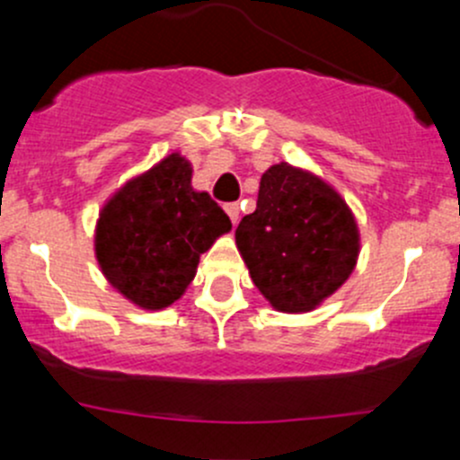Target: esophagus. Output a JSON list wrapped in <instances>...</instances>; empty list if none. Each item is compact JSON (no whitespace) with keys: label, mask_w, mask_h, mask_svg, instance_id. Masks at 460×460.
Wrapping results in <instances>:
<instances>
[{"label":"esophagus","mask_w":460,"mask_h":460,"mask_svg":"<svg viewBox=\"0 0 460 460\" xmlns=\"http://www.w3.org/2000/svg\"><path fill=\"white\" fill-rule=\"evenodd\" d=\"M225 211H226V216L231 217V225H238V220H240V207L235 202H231V204H226L225 207Z\"/></svg>","instance_id":"obj_1"}]
</instances>
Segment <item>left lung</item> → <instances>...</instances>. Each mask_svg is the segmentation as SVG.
Returning <instances> with one entry per match:
<instances>
[{
    "label": "left lung",
    "mask_w": 460,
    "mask_h": 460,
    "mask_svg": "<svg viewBox=\"0 0 460 460\" xmlns=\"http://www.w3.org/2000/svg\"><path fill=\"white\" fill-rule=\"evenodd\" d=\"M235 244L253 285L276 312L307 314L354 273L360 231L332 184L280 162L262 173L258 207L240 220Z\"/></svg>",
    "instance_id": "1"
}]
</instances>
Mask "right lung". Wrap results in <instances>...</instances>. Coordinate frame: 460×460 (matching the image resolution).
I'll return each mask as SVG.
<instances>
[{"label":"right lung","instance_id":"obj_1","mask_svg":"<svg viewBox=\"0 0 460 460\" xmlns=\"http://www.w3.org/2000/svg\"><path fill=\"white\" fill-rule=\"evenodd\" d=\"M193 166L178 151L122 184L95 225V260L118 294L146 312L180 300L198 262L231 220L207 191L191 187Z\"/></svg>","mask_w":460,"mask_h":460}]
</instances>
